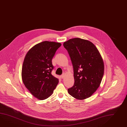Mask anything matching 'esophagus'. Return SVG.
<instances>
[{
  "label": "esophagus",
  "mask_w": 127,
  "mask_h": 127,
  "mask_svg": "<svg viewBox=\"0 0 127 127\" xmlns=\"http://www.w3.org/2000/svg\"><path fill=\"white\" fill-rule=\"evenodd\" d=\"M60 77H61V78L62 79V78H64V77H65V75H64V74H62V75H61V76H60Z\"/></svg>",
  "instance_id": "1"
}]
</instances>
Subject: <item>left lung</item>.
<instances>
[{"label":"left lung","instance_id":"obj_1","mask_svg":"<svg viewBox=\"0 0 127 127\" xmlns=\"http://www.w3.org/2000/svg\"><path fill=\"white\" fill-rule=\"evenodd\" d=\"M73 68L74 84L68 89L71 96L78 99H86L99 88L104 75L102 57L95 46L80 38L70 39L63 43Z\"/></svg>","mask_w":127,"mask_h":127}]
</instances>
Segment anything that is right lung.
I'll return each mask as SVG.
<instances>
[{"label":"right lung","instance_id":"right-lung-1","mask_svg":"<svg viewBox=\"0 0 127 127\" xmlns=\"http://www.w3.org/2000/svg\"><path fill=\"white\" fill-rule=\"evenodd\" d=\"M61 43L43 41L37 43L26 54L22 67V79L25 87L37 99L49 97L58 84L51 74L52 59Z\"/></svg>","mask_w":127,"mask_h":127}]
</instances>
